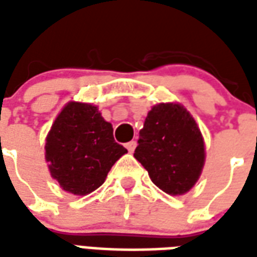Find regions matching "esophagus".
I'll use <instances>...</instances> for the list:
<instances>
[{"label":"esophagus","mask_w":257,"mask_h":257,"mask_svg":"<svg viewBox=\"0 0 257 257\" xmlns=\"http://www.w3.org/2000/svg\"><path fill=\"white\" fill-rule=\"evenodd\" d=\"M126 149H128L129 153H134L135 149H136V142H135V140L128 142V143H126Z\"/></svg>","instance_id":"obj_1"}]
</instances>
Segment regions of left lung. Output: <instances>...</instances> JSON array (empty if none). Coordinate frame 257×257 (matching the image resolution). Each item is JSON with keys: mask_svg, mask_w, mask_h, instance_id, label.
Returning a JSON list of instances; mask_svg holds the SVG:
<instances>
[{"mask_svg": "<svg viewBox=\"0 0 257 257\" xmlns=\"http://www.w3.org/2000/svg\"><path fill=\"white\" fill-rule=\"evenodd\" d=\"M138 143L135 158L162 191L182 195L197 183L205 162L204 139L182 104L160 103L153 107Z\"/></svg>", "mask_w": 257, "mask_h": 257, "instance_id": "left-lung-1", "label": "left lung"}]
</instances>
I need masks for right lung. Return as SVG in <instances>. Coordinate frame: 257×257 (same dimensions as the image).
Here are the masks:
<instances>
[{
  "label": "right lung",
  "mask_w": 257,
  "mask_h": 257,
  "mask_svg": "<svg viewBox=\"0 0 257 257\" xmlns=\"http://www.w3.org/2000/svg\"><path fill=\"white\" fill-rule=\"evenodd\" d=\"M128 153L112 136L111 123L97 107L70 101L47 136L45 160L60 187L74 195H86L104 183L107 173Z\"/></svg>",
  "instance_id": "right-lung-1"
}]
</instances>
